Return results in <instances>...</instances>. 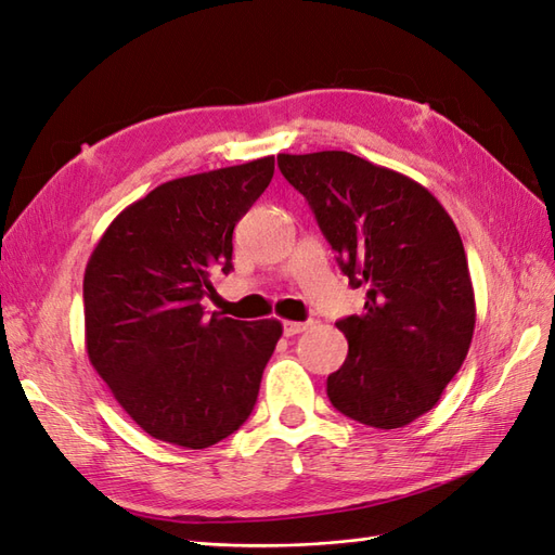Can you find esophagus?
Here are the masks:
<instances>
[{"label": "esophagus", "instance_id": "1", "mask_svg": "<svg viewBox=\"0 0 555 555\" xmlns=\"http://www.w3.org/2000/svg\"><path fill=\"white\" fill-rule=\"evenodd\" d=\"M309 324H305V321H283V336H298V333L307 331Z\"/></svg>", "mask_w": 555, "mask_h": 555}]
</instances>
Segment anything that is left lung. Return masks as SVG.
<instances>
[{
	"mask_svg": "<svg viewBox=\"0 0 555 555\" xmlns=\"http://www.w3.org/2000/svg\"><path fill=\"white\" fill-rule=\"evenodd\" d=\"M364 314L338 321L347 359L326 392L347 418L404 428L430 411L468 354L475 295L456 224L414 179L347 151L279 153Z\"/></svg>",
	"mask_w": 555,
	"mask_h": 555,
	"instance_id": "8db88e82",
	"label": "left lung"
}]
</instances>
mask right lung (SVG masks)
<instances>
[{
	"label": "right lung",
	"instance_id": "add662e5",
	"mask_svg": "<svg viewBox=\"0 0 555 555\" xmlns=\"http://www.w3.org/2000/svg\"><path fill=\"white\" fill-rule=\"evenodd\" d=\"M274 177V156L179 177L132 203L85 269L89 362L141 430L205 449L248 421L281 321L205 314L231 234Z\"/></svg>",
	"mask_w": 555,
	"mask_h": 555
}]
</instances>
